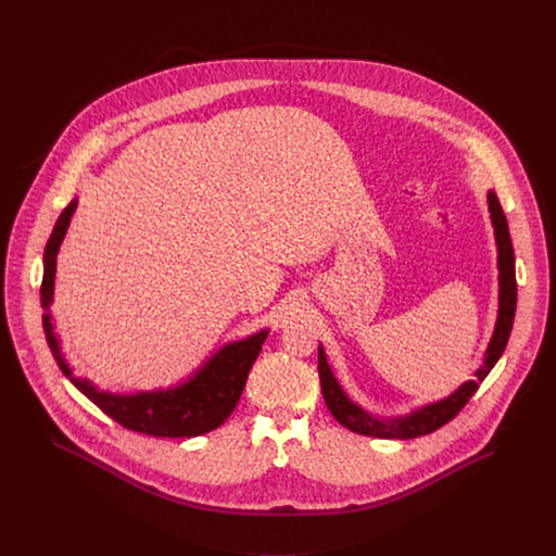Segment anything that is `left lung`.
<instances>
[{
	"label": "left lung",
	"instance_id": "left-lung-1",
	"mask_svg": "<svg viewBox=\"0 0 556 556\" xmlns=\"http://www.w3.org/2000/svg\"><path fill=\"white\" fill-rule=\"evenodd\" d=\"M489 208H491V219L495 226V240H497V260H500V314H497V326L491 339V345L486 350L484 365L475 371V380L464 382L457 391H453L448 399L427 405L405 418H393V420H380L363 412L358 405H354L341 384L337 382L324 348H319V378H321V391L328 409L341 422L354 433L361 435H371V438H395V440H412L420 438L427 433L438 431L444 427L448 420H453L464 405L470 401V395L478 391L480 382L489 376V371L495 367L500 356L506 350V343L510 339L513 321H515V309H517V279H515V251L510 242V232H508V222L502 211V204L497 195L491 191L489 193Z\"/></svg>",
	"mask_w": 556,
	"mask_h": 556
}]
</instances>
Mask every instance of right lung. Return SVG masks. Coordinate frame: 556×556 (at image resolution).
Listing matches in <instances>:
<instances>
[{
	"label": "right lung",
	"instance_id": "1",
	"mask_svg": "<svg viewBox=\"0 0 556 556\" xmlns=\"http://www.w3.org/2000/svg\"><path fill=\"white\" fill-rule=\"evenodd\" d=\"M76 208V200H72L59 215L50 240L43 253V281H41V305L48 309L54 294V273H56V253L70 226L72 213ZM43 330L48 345L54 354L59 369L70 378V382L86 393L88 399L112 420L123 425L129 431H138L153 438H195L204 435L232 414L240 403L249 371L257 361L262 345L268 337V330H262L244 341L224 345L215 356H211L187 382L157 389L149 393L118 395L99 391L90 380L74 378L63 354L59 341L54 337V326L50 314H43Z\"/></svg>",
	"mask_w": 556,
	"mask_h": 556
}]
</instances>
